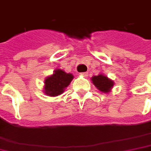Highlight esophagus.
<instances>
[{
	"label": "esophagus",
	"instance_id": "esophagus-1",
	"mask_svg": "<svg viewBox=\"0 0 151 151\" xmlns=\"http://www.w3.org/2000/svg\"><path fill=\"white\" fill-rule=\"evenodd\" d=\"M80 75L81 76H83V77H87L88 76V73H80Z\"/></svg>",
	"mask_w": 151,
	"mask_h": 151
}]
</instances>
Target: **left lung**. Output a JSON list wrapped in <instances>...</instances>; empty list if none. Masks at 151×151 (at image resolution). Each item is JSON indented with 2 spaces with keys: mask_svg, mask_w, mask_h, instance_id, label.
<instances>
[{
  "mask_svg": "<svg viewBox=\"0 0 151 151\" xmlns=\"http://www.w3.org/2000/svg\"><path fill=\"white\" fill-rule=\"evenodd\" d=\"M91 81H92V84L96 87V89H98L100 91H102L103 93H109L114 84L112 79L108 78L107 76L103 75L102 73L93 76L91 78Z\"/></svg>",
  "mask_w": 151,
  "mask_h": 151,
  "instance_id": "obj_1",
  "label": "left lung"
}]
</instances>
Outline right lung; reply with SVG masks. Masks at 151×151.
I'll return each instance as SVG.
<instances>
[{
    "label": "right lung",
    "instance_id": "add662e5",
    "mask_svg": "<svg viewBox=\"0 0 151 151\" xmlns=\"http://www.w3.org/2000/svg\"><path fill=\"white\" fill-rule=\"evenodd\" d=\"M73 78L74 77L72 73H67L61 69H55L53 74L48 76L45 78L43 93L54 97L61 95Z\"/></svg>",
    "mask_w": 151,
    "mask_h": 151
}]
</instances>
